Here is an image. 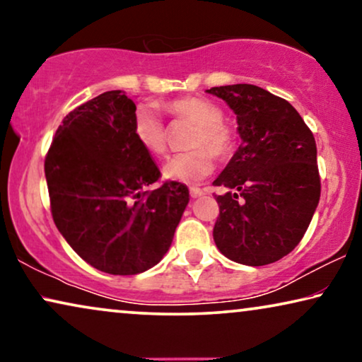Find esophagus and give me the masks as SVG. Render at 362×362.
<instances>
[{
	"label": "esophagus",
	"instance_id": "34e87169",
	"mask_svg": "<svg viewBox=\"0 0 362 362\" xmlns=\"http://www.w3.org/2000/svg\"><path fill=\"white\" fill-rule=\"evenodd\" d=\"M189 194L192 199H196V197H201L202 194H204V189H201V187H191Z\"/></svg>",
	"mask_w": 362,
	"mask_h": 362
}]
</instances>
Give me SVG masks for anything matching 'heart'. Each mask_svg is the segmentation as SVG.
Wrapping results in <instances>:
<instances>
[{
	"instance_id": "b5f03b06",
	"label": "heart",
	"mask_w": 362,
	"mask_h": 362,
	"mask_svg": "<svg viewBox=\"0 0 362 362\" xmlns=\"http://www.w3.org/2000/svg\"><path fill=\"white\" fill-rule=\"evenodd\" d=\"M165 110L177 118L196 123L191 146L194 150L173 155L163 166L166 180L196 185L214 170V155L227 156L235 146L232 128L222 120L224 112L214 102L202 97H182L168 102ZM133 136L150 155L166 150V130L163 120L151 105H140L133 113Z\"/></svg>"
}]
</instances>
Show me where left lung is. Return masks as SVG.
I'll return each mask as SVG.
<instances>
[{
	"label": "left lung",
	"instance_id": "left-lung-1",
	"mask_svg": "<svg viewBox=\"0 0 362 362\" xmlns=\"http://www.w3.org/2000/svg\"><path fill=\"white\" fill-rule=\"evenodd\" d=\"M237 115L240 146L212 185L219 217L214 242L227 259L274 264L300 244L320 201L313 133L284 98L250 83L212 87Z\"/></svg>",
	"mask_w": 362,
	"mask_h": 362
}]
</instances>
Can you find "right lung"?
I'll use <instances>...</instances> for the list:
<instances>
[{
    "instance_id": "add662e5",
    "label": "right lung",
    "mask_w": 362,
    "mask_h": 362,
    "mask_svg": "<svg viewBox=\"0 0 362 362\" xmlns=\"http://www.w3.org/2000/svg\"><path fill=\"white\" fill-rule=\"evenodd\" d=\"M135 110L122 90L82 103L59 125L44 163L59 232L81 259L112 275L155 267L189 202L176 181L146 191L160 170L133 136Z\"/></svg>"
}]
</instances>
